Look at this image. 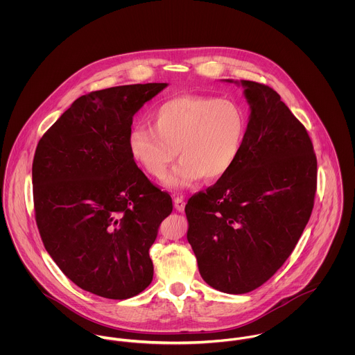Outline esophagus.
<instances>
[{
	"label": "esophagus",
	"mask_w": 355,
	"mask_h": 355,
	"mask_svg": "<svg viewBox=\"0 0 355 355\" xmlns=\"http://www.w3.org/2000/svg\"><path fill=\"white\" fill-rule=\"evenodd\" d=\"M184 200L182 198V197H175L173 198V206H175V209L178 210V211H183L184 210Z\"/></svg>",
	"instance_id": "esophagus-1"
}]
</instances>
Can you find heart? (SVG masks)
I'll return each instance as SVG.
<instances>
[{
  "mask_svg": "<svg viewBox=\"0 0 355 355\" xmlns=\"http://www.w3.org/2000/svg\"><path fill=\"white\" fill-rule=\"evenodd\" d=\"M152 121L153 127H132L128 150L157 179L166 173L178 152L180 161L164 179L169 189L191 187L203 178H224L241 155L248 128L238 103L202 96L162 102L153 112Z\"/></svg>",
  "mask_w": 355,
  "mask_h": 355,
  "instance_id": "1",
  "label": "heart"
}]
</instances>
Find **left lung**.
<instances>
[{"label":"left lung","instance_id":"obj_1","mask_svg":"<svg viewBox=\"0 0 355 355\" xmlns=\"http://www.w3.org/2000/svg\"><path fill=\"white\" fill-rule=\"evenodd\" d=\"M225 82L243 87L246 138L232 169L189 200L187 239L210 287L246 294L295 249L313 210L317 159L306 128L273 89Z\"/></svg>","mask_w":355,"mask_h":355}]
</instances>
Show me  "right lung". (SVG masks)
<instances>
[{
	"label": "right lung",
	"instance_id": "add662e5",
	"mask_svg": "<svg viewBox=\"0 0 355 355\" xmlns=\"http://www.w3.org/2000/svg\"><path fill=\"white\" fill-rule=\"evenodd\" d=\"M166 86L82 96L35 150L34 207L45 249L71 282L102 298L127 300L152 283L149 249L173 206L137 166L128 135L134 114Z\"/></svg>",
	"mask_w": 355,
	"mask_h": 355
}]
</instances>
